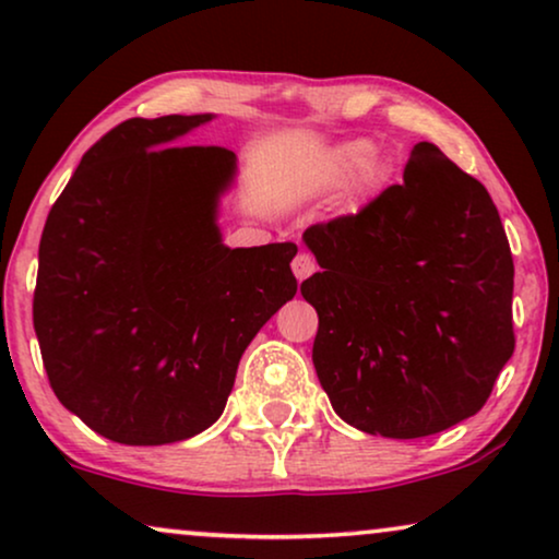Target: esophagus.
<instances>
[{
    "instance_id": "esophagus-1",
    "label": "esophagus",
    "mask_w": 559,
    "mask_h": 559,
    "mask_svg": "<svg viewBox=\"0 0 559 559\" xmlns=\"http://www.w3.org/2000/svg\"><path fill=\"white\" fill-rule=\"evenodd\" d=\"M316 270H318V264H316V259H312L310 254H297L293 259V272H295V277L300 280V282L308 280Z\"/></svg>"
}]
</instances>
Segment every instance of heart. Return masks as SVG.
I'll return each mask as SVG.
<instances>
[{"label": "heart", "mask_w": 559, "mask_h": 559, "mask_svg": "<svg viewBox=\"0 0 559 559\" xmlns=\"http://www.w3.org/2000/svg\"><path fill=\"white\" fill-rule=\"evenodd\" d=\"M323 186L335 188L350 180V188L358 195H371L386 180V165L379 155H373V144L366 140H350L335 147L325 155Z\"/></svg>", "instance_id": "obj_1"}]
</instances>
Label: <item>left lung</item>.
Listing matches in <instances>:
<instances>
[{"instance_id":"obj_1","label":"left lung","mask_w":559,"mask_h":559,"mask_svg":"<svg viewBox=\"0 0 559 559\" xmlns=\"http://www.w3.org/2000/svg\"><path fill=\"white\" fill-rule=\"evenodd\" d=\"M320 272V386L356 430L394 440L448 430L484 407L514 354V259L476 178L419 142L402 186L302 234Z\"/></svg>"}]
</instances>
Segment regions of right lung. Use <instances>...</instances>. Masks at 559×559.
<instances>
[{
    "label": "right lung",
    "instance_id": "add662e5",
    "mask_svg": "<svg viewBox=\"0 0 559 559\" xmlns=\"http://www.w3.org/2000/svg\"><path fill=\"white\" fill-rule=\"evenodd\" d=\"M213 114L127 119L45 221L33 323L66 409L121 445H167L221 417L241 354L297 293L293 241L228 249L224 147H170Z\"/></svg>",
    "mask_w": 559,
    "mask_h": 559
}]
</instances>
